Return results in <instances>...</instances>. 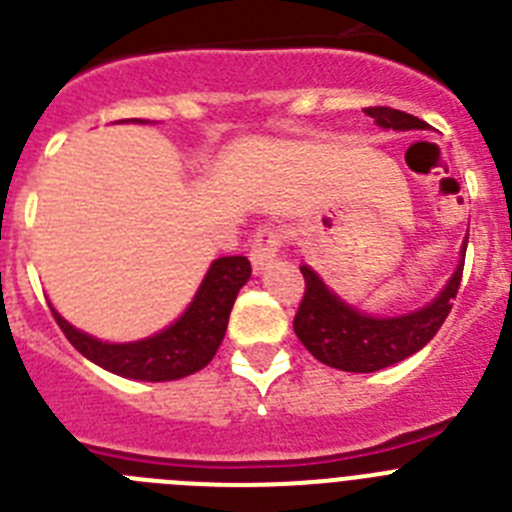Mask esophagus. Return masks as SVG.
Segmentation results:
<instances>
[{
  "label": "esophagus",
  "instance_id": "1",
  "mask_svg": "<svg viewBox=\"0 0 512 512\" xmlns=\"http://www.w3.org/2000/svg\"><path fill=\"white\" fill-rule=\"evenodd\" d=\"M284 246V230L277 228V225H261L256 230V235L251 238V264L253 269H264Z\"/></svg>",
  "mask_w": 512,
  "mask_h": 512
}]
</instances>
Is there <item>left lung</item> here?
I'll return each instance as SVG.
<instances>
[{
  "label": "left lung",
  "mask_w": 512,
  "mask_h": 512,
  "mask_svg": "<svg viewBox=\"0 0 512 512\" xmlns=\"http://www.w3.org/2000/svg\"><path fill=\"white\" fill-rule=\"evenodd\" d=\"M377 125L392 130H423L425 122L392 107H366ZM467 251V243H464ZM461 251V253H464ZM305 295L295 315V333L302 346L323 364L341 372H379L384 366L408 359L438 333L459 292L464 259L451 282L428 307L400 318H369L338 300L312 269L300 266Z\"/></svg>",
  "instance_id": "8db88e82"
}]
</instances>
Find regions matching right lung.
<instances>
[{"instance_id": "1", "label": "right lung", "mask_w": 512, "mask_h": 512, "mask_svg": "<svg viewBox=\"0 0 512 512\" xmlns=\"http://www.w3.org/2000/svg\"><path fill=\"white\" fill-rule=\"evenodd\" d=\"M248 277L251 261L246 256L217 259L182 318L158 336L135 343H102L66 323L53 307L51 312L71 346L107 372L143 382H169L189 377L210 364L225 338L238 289Z\"/></svg>"}]
</instances>
